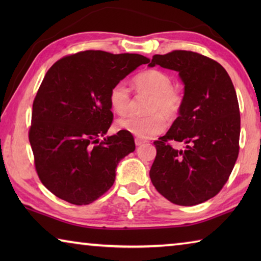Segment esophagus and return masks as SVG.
Instances as JSON below:
<instances>
[{
  "label": "esophagus",
  "mask_w": 261,
  "mask_h": 261,
  "mask_svg": "<svg viewBox=\"0 0 261 261\" xmlns=\"http://www.w3.org/2000/svg\"><path fill=\"white\" fill-rule=\"evenodd\" d=\"M144 143H146V141L143 140V139H140V138H136V139H135L136 146H140V145H143Z\"/></svg>",
  "instance_id": "esophagus-1"
}]
</instances>
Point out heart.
Masks as SVG:
<instances>
[{"instance_id": "1", "label": "heart", "mask_w": 261, "mask_h": 261, "mask_svg": "<svg viewBox=\"0 0 261 261\" xmlns=\"http://www.w3.org/2000/svg\"><path fill=\"white\" fill-rule=\"evenodd\" d=\"M139 93L152 95L147 106V115L130 114L116 122L118 130L129 132L141 139H149L162 134L167 127V119L174 120L183 106V96L173 88V81L167 73L152 69L135 78ZM109 103L115 113L124 114L131 107L130 90L124 82L115 84L109 93Z\"/></svg>"}]
</instances>
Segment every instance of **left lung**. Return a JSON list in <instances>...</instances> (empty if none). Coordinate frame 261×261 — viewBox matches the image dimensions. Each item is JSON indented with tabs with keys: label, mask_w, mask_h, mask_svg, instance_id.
Instances as JSON below:
<instances>
[{
	"label": "left lung",
	"mask_w": 261,
	"mask_h": 261,
	"mask_svg": "<svg viewBox=\"0 0 261 261\" xmlns=\"http://www.w3.org/2000/svg\"><path fill=\"white\" fill-rule=\"evenodd\" d=\"M155 65L178 72L184 95L179 116L154 141L156 156L149 177L173 204H201L220 192L237 160L241 116L235 87L222 65L198 53L154 55L148 67ZM169 140L186 148L175 150Z\"/></svg>",
	"instance_id": "1"
}]
</instances>
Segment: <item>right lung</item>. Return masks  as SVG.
<instances>
[{"label": "right lung", "instance_id": "1", "mask_svg": "<svg viewBox=\"0 0 261 261\" xmlns=\"http://www.w3.org/2000/svg\"><path fill=\"white\" fill-rule=\"evenodd\" d=\"M148 61L85 50L48 70L33 101L29 139L39 178L56 197L88 205L112 188L118 162L136 145L122 130L105 137L113 122L110 90Z\"/></svg>", "mask_w": 261, "mask_h": 261}]
</instances>
